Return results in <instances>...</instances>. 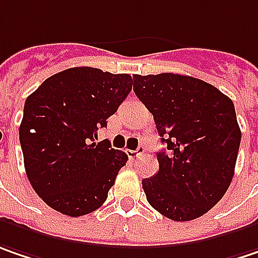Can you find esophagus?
<instances>
[{"label": "esophagus", "instance_id": "34e87169", "mask_svg": "<svg viewBox=\"0 0 258 258\" xmlns=\"http://www.w3.org/2000/svg\"><path fill=\"white\" fill-rule=\"evenodd\" d=\"M144 153V147L143 146H139L136 150H128V155L131 158H137L139 155H143Z\"/></svg>", "mask_w": 258, "mask_h": 258}]
</instances>
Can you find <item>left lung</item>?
I'll list each match as a JSON object with an SVG mask.
<instances>
[{
  "label": "left lung",
  "mask_w": 258,
  "mask_h": 258,
  "mask_svg": "<svg viewBox=\"0 0 258 258\" xmlns=\"http://www.w3.org/2000/svg\"><path fill=\"white\" fill-rule=\"evenodd\" d=\"M166 150L159 171L142 181L149 205L168 219L203 216L229 188L241 143L232 100L203 80L172 74L133 76Z\"/></svg>",
  "instance_id": "left-lung-1"
}]
</instances>
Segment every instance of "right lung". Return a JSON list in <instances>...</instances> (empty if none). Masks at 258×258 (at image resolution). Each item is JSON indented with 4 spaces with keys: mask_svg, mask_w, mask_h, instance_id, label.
<instances>
[{
    "mask_svg": "<svg viewBox=\"0 0 258 258\" xmlns=\"http://www.w3.org/2000/svg\"><path fill=\"white\" fill-rule=\"evenodd\" d=\"M131 89L130 74L74 67L51 76L26 99L19 130L26 175L53 210L79 218L108 199L128 156L95 139Z\"/></svg>",
    "mask_w": 258,
    "mask_h": 258,
    "instance_id": "right-lung-1",
    "label": "right lung"
}]
</instances>
